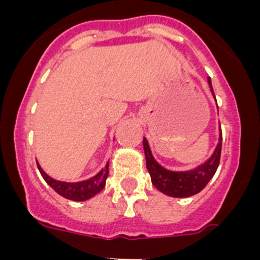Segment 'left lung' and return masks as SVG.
Instances as JSON below:
<instances>
[{
	"mask_svg": "<svg viewBox=\"0 0 260 260\" xmlns=\"http://www.w3.org/2000/svg\"><path fill=\"white\" fill-rule=\"evenodd\" d=\"M207 80L208 84H210L211 92L215 96L212 83H211V78L208 77ZM221 143L222 134L221 130H220L219 143L216 146L215 152L212 153V156L208 158L207 161L197 167L195 169H191V171L172 172L162 168L153 158L148 142L144 138L143 148L144 155H146V167L151 176L152 185L158 191H161L165 195H169V197H173V198H187V197L198 194L199 191H202L206 187V185L210 182L213 174L217 171V167H219L220 162V155H221Z\"/></svg>",
	"mask_w": 260,
	"mask_h": 260,
	"instance_id": "left-lung-1",
	"label": "left lung"
}]
</instances>
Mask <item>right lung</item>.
<instances>
[{
  "mask_svg": "<svg viewBox=\"0 0 260 260\" xmlns=\"http://www.w3.org/2000/svg\"><path fill=\"white\" fill-rule=\"evenodd\" d=\"M38 168L45 182L54 191L58 192L63 198L75 202L87 201V199L92 198L96 194H99L105 187V181H107V177L109 174V164H107L105 168H103L102 171L89 180L80 181V182H62V181H57L48 176L39 164Z\"/></svg>",
  "mask_w": 260,
  "mask_h": 260,
  "instance_id": "add662e5",
  "label": "right lung"
}]
</instances>
